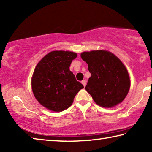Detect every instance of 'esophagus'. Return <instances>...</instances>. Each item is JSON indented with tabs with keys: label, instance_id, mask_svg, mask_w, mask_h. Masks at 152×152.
I'll return each mask as SVG.
<instances>
[{
	"label": "esophagus",
	"instance_id": "esophagus-1",
	"mask_svg": "<svg viewBox=\"0 0 152 152\" xmlns=\"http://www.w3.org/2000/svg\"><path fill=\"white\" fill-rule=\"evenodd\" d=\"M81 83H82V84H83V86H84V87L86 86V80H82V81L81 82Z\"/></svg>",
	"mask_w": 152,
	"mask_h": 152
}]
</instances>
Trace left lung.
I'll list each match as a JSON object with an SVG mask.
<instances>
[{
    "mask_svg": "<svg viewBox=\"0 0 152 152\" xmlns=\"http://www.w3.org/2000/svg\"><path fill=\"white\" fill-rule=\"evenodd\" d=\"M80 57L91 74L85 87L94 101L104 108H112L123 101L131 86L129 74L120 59L104 50L83 51Z\"/></svg>",
    "mask_w": 152,
    "mask_h": 152,
    "instance_id": "left-lung-1",
    "label": "left lung"
}]
</instances>
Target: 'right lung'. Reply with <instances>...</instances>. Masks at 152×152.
<instances>
[{"label":"right lung","instance_id":"right-lung-1","mask_svg":"<svg viewBox=\"0 0 152 152\" xmlns=\"http://www.w3.org/2000/svg\"><path fill=\"white\" fill-rule=\"evenodd\" d=\"M77 53L56 50L46 54L35 66L31 88L37 101L53 112H61L73 103L76 94L84 88L76 80L70 66Z\"/></svg>","mask_w":152,"mask_h":152}]
</instances>
